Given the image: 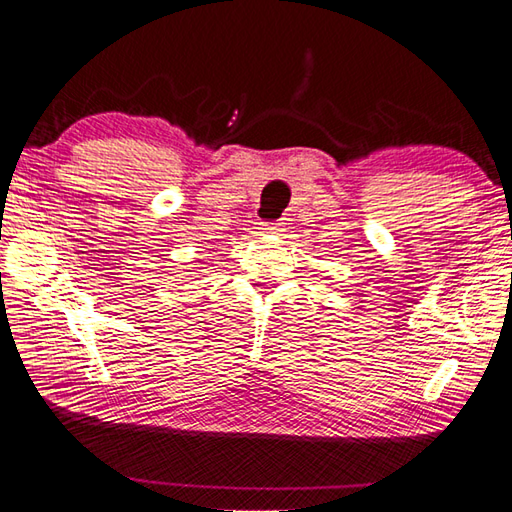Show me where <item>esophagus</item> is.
<instances>
[{"mask_svg": "<svg viewBox=\"0 0 512 512\" xmlns=\"http://www.w3.org/2000/svg\"><path fill=\"white\" fill-rule=\"evenodd\" d=\"M264 231H270V233H277L279 231V224H273V222H262Z\"/></svg>", "mask_w": 512, "mask_h": 512, "instance_id": "1", "label": "esophagus"}]
</instances>
